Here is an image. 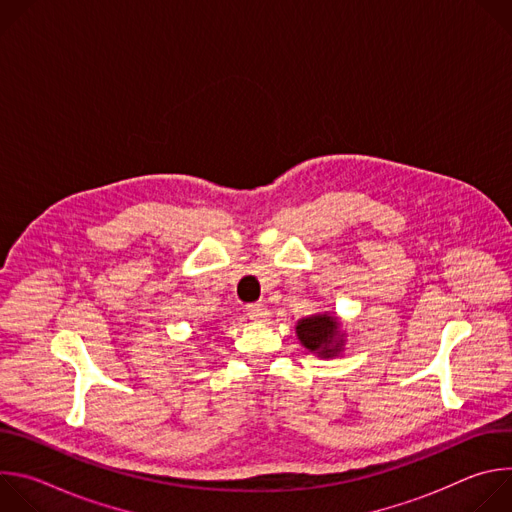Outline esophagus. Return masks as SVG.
Instances as JSON below:
<instances>
[{"label": "esophagus", "instance_id": "1", "mask_svg": "<svg viewBox=\"0 0 512 512\" xmlns=\"http://www.w3.org/2000/svg\"><path fill=\"white\" fill-rule=\"evenodd\" d=\"M247 316L251 320H265L269 316V308L265 304H249L247 306Z\"/></svg>", "mask_w": 512, "mask_h": 512}]
</instances>
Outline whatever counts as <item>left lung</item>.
I'll list each match as a JSON object with an SVG mask.
<instances>
[{"label":"left lung","mask_w":512,"mask_h":512,"mask_svg":"<svg viewBox=\"0 0 512 512\" xmlns=\"http://www.w3.org/2000/svg\"><path fill=\"white\" fill-rule=\"evenodd\" d=\"M296 332L302 344L320 356H334L340 350L342 340H338V322L328 314L300 320Z\"/></svg>","instance_id":"obj_1"}]
</instances>
